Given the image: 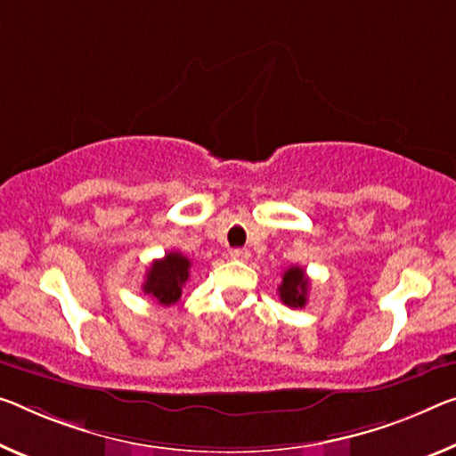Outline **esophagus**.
I'll list each match as a JSON object with an SVG mask.
<instances>
[{
  "label": "esophagus",
  "instance_id": "obj_1",
  "mask_svg": "<svg viewBox=\"0 0 456 456\" xmlns=\"http://www.w3.org/2000/svg\"><path fill=\"white\" fill-rule=\"evenodd\" d=\"M230 256H232L234 261H248L250 250L248 248H232L230 250Z\"/></svg>",
  "mask_w": 456,
  "mask_h": 456
}]
</instances>
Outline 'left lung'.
<instances>
[{"label": "left lung", "mask_w": 456, "mask_h": 456, "mask_svg": "<svg viewBox=\"0 0 456 456\" xmlns=\"http://www.w3.org/2000/svg\"><path fill=\"white\" fill-rule=\"evenodd\" d=\"M307 289H310V281H307L305 271L301 267H289L283 273V281L277 291L285 305L304 307L307 301Z\"/></svg>", "instance_id": "8db88e82"}]
</instances>
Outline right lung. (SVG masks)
Masks as SVG:
<instances>
[{
  "label": "right lung",
  "mask_w": 456,
  "mask_h": 456,
  "mask_svg": "<svg viewBox=\"0 0 456 456\" xmlns=\"http://www.w3.org/2000/svg\"><path fill=\"white\" fill-rule=\"evenodd\" d=\"M189 269H191V261L187 256L181 252H167L163 258L152 261L151 269L146 271L142 291L155 297L160 305L177 304L189 279Z\"/></svg>",
  "instance_id": "right-lung-1"
}]
</instances>
